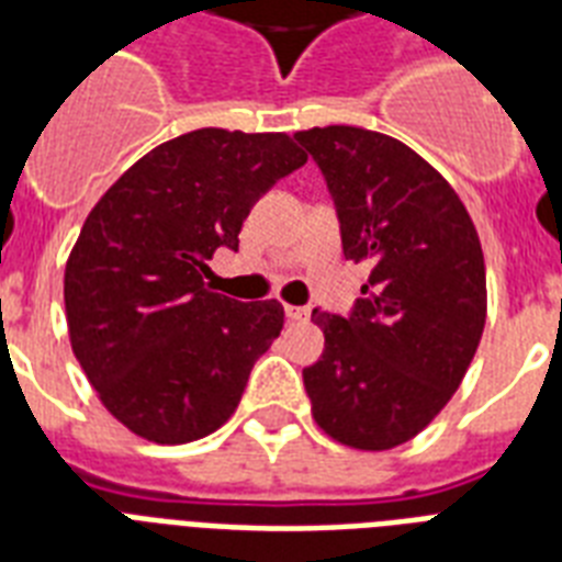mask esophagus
I'll return each mask as SVG.
<instances>
[{
	"label": "esophagus",
	"mask_w": 562,
	"mask_h": 562,
	"mask_svg": "<svg viewBox=\"0 0 562 562\" xmlns=\"http://www.w3.org/2000/svg\"><path fill=\"white\" fill-rule=\"evenodd\" d=\"M285 317L300 324V321H308V308L306 306H285Z\"/></svg>",
	"instance_id": "obj_1"
}]
</instances>
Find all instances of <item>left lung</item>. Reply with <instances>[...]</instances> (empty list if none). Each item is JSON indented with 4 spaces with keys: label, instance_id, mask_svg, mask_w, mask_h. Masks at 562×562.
Wrapping results in <instances>:
<instances>
[{
    "label": "left lung",
    "instance_id": "left-lung-1",
    "mask_svg": "<svg viewBox=\"0 0 562 562\" xmlns=\"http://www.w3.org/2000/svg\"><path fill=\"white\" fill-rule=\"evenodd\" d=\"M326 178L344 256L368 262L350 317L312 312L324 356L303 370L312 417L361 452L408 443L458 391L487 321V273L470 212L393 136L352 125L294 134Z\"/></svg>",
    "mask_w": 562,
    "mask_h": 562
}]
</instances>
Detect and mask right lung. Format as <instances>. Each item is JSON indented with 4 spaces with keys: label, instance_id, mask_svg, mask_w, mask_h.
Here are the masks:
<instances>
[{
    "label": "right lung",
    "instance_id": "1",
    "mask_svg": "<svg viewBox=\"0 0 562 562\" xmlns=\"http://www.w3.org/2000/svg\"><path fill=\"white\" fill-rule=\"evenodd\" d=\"M306 160L289 134L201 127L157 145L92 206L66 259V324L99 400L134 435L189 443L233 417L285 312L210 291L206 262L238 250L250 206Z\"/></svg>",
    "mask_w": 562,
    "mask_h": 562
}]
</instances>
